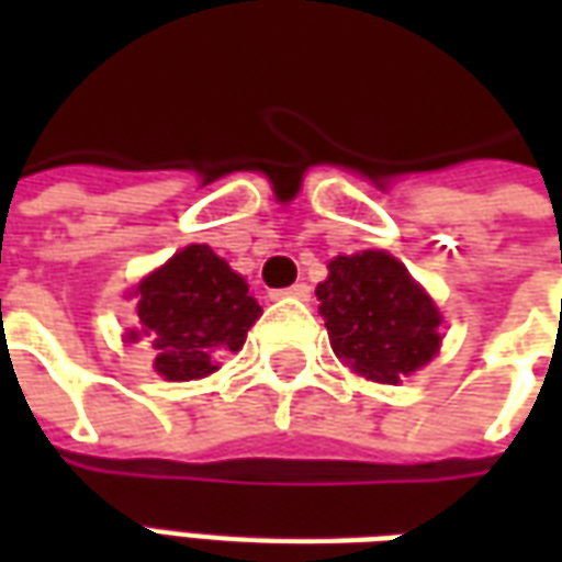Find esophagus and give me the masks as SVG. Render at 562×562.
<instances>
[{
    "label": "esophagus",
    "mask_w": 562,
    "mask_h": 562,
    "mask_svg": "<svg viewBox=\"0 0 562 562\" xmlns=\"http://www.w3.org/2000/svg\"><path fill=\"white\" fill-rule=\"evenodd\" d=\"M273 297H301V301H310V285H306V282H294L289 289L273 292Z\"/></svg>",
    "instance_id": "1"
}]
</instances>
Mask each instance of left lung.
Masks as SVG:
<instances>
[{
	"label": "left lung",
	"mask_w": 562,
	"mask_h": 562,
	"mask_svg": "<svg viewBox=\"0 0 562 562\" xmlns=\"http://www.w3.org/2000/svg\"><path fill=\"white\" fill-rule=\"evenodd\" d=\"M318 282V313L330 346L355 373L397 385L439 349V313L409 270L389 252L337 256Z\"/></svg>",
	"instance_id": "1"
}]
</instances>
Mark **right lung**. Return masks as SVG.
<instances>
[{
	"label": "right lung",
	"instance_id": "1",
	"mask_svg": "<svg viewBox=\"0 0 562 562\" xmlns=\"http://www.w3.org/2000/svg\"><path fill=\"white\" fill-rule=\"evenodd\" d=\"M261 316V306L210 246L183 252L138 285V330L156 355V373L171 382L201 379L216 370L222 352H237Z\"/></svg>",
	"mask_w": 562,
	"mask_h": 562
}]
</instances>
